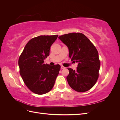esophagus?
Returning a JSON list of instances; mask_svg holds the SVG:
<instances>
[{
    "mask_svg": "<svg viewBox=\"0 0 120 120\" xmlns=\"http://www.w3.org/2000/svg\"><path fill=\"white\" fill-rule=\"evenodd\" d=\"M66 68V67H63V66H61V67H60V68H61V69H65Z\"/></svg>",
    "mask_w": 120,
    "mask_h": 120,
    "instance_id": "esophagus-1",
    "label": "esophagus"
}]
</instances>
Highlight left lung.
<instances>
[{
	"label": "left lung",
	"mask_w": 120,
	"mask_h": 120,
	"mask_svg": "<svg viewBox=\"0 0 120 120\" xmlns=\"http://www.w3.org/2000/svg\"><path fill=\"white\" fill-rule=\"evenodd\" d=\"M59 38L68 49L69 57L78 63L77 71L68 68V85L78 92L88 91L95 85L100 68L99 54L95 46L81 33H70Z\"/></svg>",
	"instance_id": "8db88e82"
}]
</instances>
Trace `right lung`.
<instances>
[{
    "label": "right lung",
    "mask_w": 120,
    "mask_h": 120,
    "mask_svg": "<svg viewBox=\"0 0 120 120\" xmlns=\"http://www.w3.org/2000/svg\"><path fill=\"white\" fill-rule=\"evenodd\" d=\"M57 37L40 35L32 38L19 56L20 75L27 88L36 94L43 95L49 92L59 75L60 64L50 66L44 63L49 55L50 46Z\"/></svg>",
    "instance_id": "right-lung-1"
}]
</instances>
